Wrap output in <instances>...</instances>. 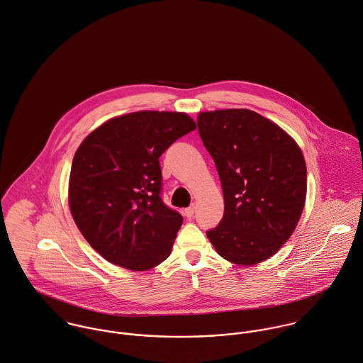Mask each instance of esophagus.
I'll return each mask as SVG.
<instances>
[{
  "mask_svg": "<svg viewBox=\"0 0 363 363\" xmlns=\"http://www.w3.org/2000/svg\"><path fill=\"white\" fill-rule=\"evenodd\" d=\"M194 213H196V208H194V206H190L189 208H186V210H184V216H186L187 218H193Z\"/></svg>",
  "mask_w": 363,
  "mask_h": 363,
  "instance_id": "1",
  "label": "esophagus"
}]
</instances>
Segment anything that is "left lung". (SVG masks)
Masks as SVG:
<instances>
[{"label": "left lung", "instance_id": "8db88e82", "mask_svg": "<svg viewBox=\"0 0 363 363\" xmlns=\"http://www.w3.org/2000/svg\"><path fill=\"white\" fill-rule=\"evenodd\" d=\"M199 133L224 193V217L207 237L224 259L250 266L273 256L293 234L307 193L298 145L250 110L199 116Z\"/></svg>", "mask_w": 363, "mask_h": 363}]
</instances>
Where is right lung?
I'll use <instances>...</instances> for the list:
<instances>
[{"mask_svg": "<svg viewBox=\"0 0 363 363\" xmlns=\"http://www.w3.org/2000/svg\"><path fill=\"white\" fill-rule=\"evenodd\" d=\"M194 129L196 122L183 113L139 111L103 123L79 146L70 211L104 259L147 270L169 257L183 217L162 200L159 157Z\"/></svg>", "mask_w": 363, "mask_h": 363, "instance_id": "add662e5", "label": "right lung"}]
</instances>
